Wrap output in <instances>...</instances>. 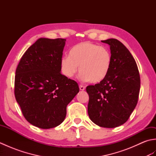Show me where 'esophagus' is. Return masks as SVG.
I'll list each match as a JSON object with an SVG mask.
<instances>
[{"mask_svg": "<svg viewBox=\"0 0 156 156\" xmlns=\"http://www.w3.org/2000/svg\"><path fill=\"white\" fill-rule=\"evenodd\" d=\"M79 88H80V90H85V87H84V86L80 85V86H79Z\"/></svg>", "mask_w": 156, "mask_h": 156, "instance_id": "esophagus-1", "label": "esophagus"}]
</instances>
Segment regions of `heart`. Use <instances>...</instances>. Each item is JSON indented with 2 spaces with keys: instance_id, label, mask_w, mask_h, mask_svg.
Segmentation results:
<instances>
[{
  "instance_id": "obj_1",
  "label": "heart",
  "mask_w": 156,
  "mask_h": 156,
  "mask_svg": "<svg viewBox=\"0 0 156 156\" xmlns=\"http://www.w3.org/2000/svg\"><path fill=\"white\" fill-rule=\"evenodd\" d=\"M112 55L109 49L90 41L75 45L69 56L62 58V72L68 78H72L78 70L84 81L98 83L106 78L111 69Z\"/></svg>"
}]
</instances>
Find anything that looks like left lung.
<instances>
[{
  "instance_id": "left-lung-1",
  "label": "left lung",
  "mask_w": 156,
  "mask_h": 156,
  "mask_svg": "<svg viewBox=\"0 0 156 156\" xmlns=\"http://www.w3.org/2000/svg\"><path fill=\"white\" fill-rule=\"evenodd\" d=\"M110 45L111 69L103 80L89 85L88 113L102 127L114 128L127 121L136 107L140 90V75L129 49L116 39L101 41Z\"/></svg>"
}]
</instances>
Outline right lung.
Masks as SVG:
<instances>
[{"instance_id":"obj_1","label":"right lung","mask_w":156,"mask_h":156,"mask_svg":"<svg viewBox=\"0 0 156 156\" xmlns=\"http://www.w3.org/2000/svg\"><path fill=\"white\" fill-rule=\"evenodd\" d=\"M66 41L39 39L23 55L16 69V101L26 120L39 128L60 125L67 105L79 92L77 82L60 73Z\"/></svg>"}]
</instances>
